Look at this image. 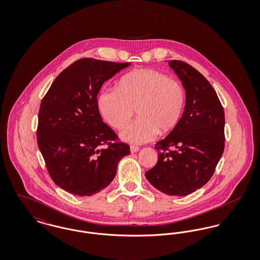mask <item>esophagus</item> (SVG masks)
Returning a JSON list of instances; mask_svg holds the SVG:
<instances>
[{
	"instance_id": "34e87169",
	"label": "esophagus",
	"mask_w": 260,
	"mask_h": 260,
	"mask_svg": "<svg viewBox=\"0 0 260 260\" xmlns=\"http://www.w3.org/2000/svg\"><path fill=\"white\" fill-rule=\"evenodd\" d=\"M140 150V148L138 146H135V145H131V152L132 153H136Z\"/></svg>"
}]
</instances>
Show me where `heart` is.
<instances>
[{
  "label": "heart",
  "mask_w": 260,
  "mask_h": 260,
  "mask_svg": "<svg viewBox=\"0 0 260 260\" xmlns=\"http://www.w3.org/2000/svg\"><path fill=\"white\" fill-rule=\"evenodd\" d=\"M185 107L181 83L155 69H138L120 80L117 88H104L98 98L103 120L114 128H122L135 115L139 119L122 129L120 137L128 143L143 144L158 133L167 135L180 123Z\"/></svg>",
  "instance_id": "obj_1"
}]
</instances>
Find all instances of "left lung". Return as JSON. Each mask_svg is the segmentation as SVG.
I'll return each instance as SVG.
<instances>
[{
  "label": "left lung",
  "mask_w": 260,
  "mask_h": 260,
  "mask_svg": "<svg viewBox=\"0 0 260 260\" xmlns=\"http://www.w3.org/2000/svg\"><path fill=\"white\" fill-rule=\"evenodd\" d=\"M169 65L185 88L178 126L156 143L158 161L145 173L149 182L170 196H186L205 185L224 151L222 105L209 81L185 62Z\"/></svg>",
  "instance_id": "1"
}]
</instances>
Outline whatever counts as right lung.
<instances>
[{"instance_id": "right-lung-1", "label": "right lung", "mask_w": 260, "mask_h": 260, "mask_svg": "<svg viewBox=\"0 0 260 260\" xmlns=\"http://www.w3.org/2000/svg\"><path fill=\"white\" fill-rule=\"evenodd\" d=\"M129 65L79 59L55 78L41 102L38 146L51 179L68 193H99L111 183L119 161L129 155V146L118 141L98 108L102 85Z\"/></svg>"}]
</instances>
